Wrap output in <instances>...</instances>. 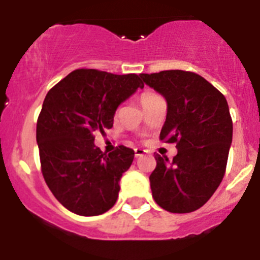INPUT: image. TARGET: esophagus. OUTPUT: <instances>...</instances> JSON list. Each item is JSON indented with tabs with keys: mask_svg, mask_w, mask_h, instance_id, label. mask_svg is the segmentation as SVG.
Listing matches in <instances>:
<instances>
[{
	"mask_svg": "<svg viewBox=\"0 0 260 260\" xmlns=\"http://www.w3.org/2000/svg\"><path fill=\"white\" fill-rule=\"evenodd\" d=\"M146 152H147L146 150H142V148H135V157H141V156H143Z\"/></svg>",
	"mask_w": 260,
	"mask_h": 260,
	"instance_id": "obj_1",
	"label": "esophagus"
}]
</instances>
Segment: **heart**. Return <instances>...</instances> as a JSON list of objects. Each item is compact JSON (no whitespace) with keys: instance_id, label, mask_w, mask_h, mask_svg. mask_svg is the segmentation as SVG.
<instances>
[{"instance_id":"obj_1","label":"heart","mask_w":260,"mask_h":260,"mask_svg":"<svg viewBox=\"0 0 260 260\" xmlns=\"http://www.w3.org/2000/svg\"><path fill=\"white\" fill-rule=\"evenodd\" d=\"M152 95H155V93H152V92H144L143 95L141 96V103H142V100H144V99H147V98H150V96H152Z\"/></svg>"}]
</instances>
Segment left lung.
Wrapping results in <instances>:
<instances>
[{
	"label": "left lung",
	"instance_id": "8db88e82",
	"mask_svg": "<svg viewBox=\"0 0 260 260\" xmlns=\"http://www.w3.org/2000/svg\"><path fill=\"white\" fill-rule=\"evenodd\" d=\"M167 102L160 139L176 143L173 161L156 155L150 176L152 197L164 210L187 213L213 195L226 168L233 137L229 107L221 92L201 75L183 70L141 74Z\"/></svg>",
	"mask_w": 260,
	"mask_h": 260
}]
</instances>
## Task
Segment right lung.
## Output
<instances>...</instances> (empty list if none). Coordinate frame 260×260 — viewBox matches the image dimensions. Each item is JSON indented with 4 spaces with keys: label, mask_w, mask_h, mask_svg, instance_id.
Masks as SVG:
<instances>
[{
    "label": "right lung",
    "mask_w": 260,
    "mask_h": 260,
    "mask_svg": "<svg viewBox=\"0 0 260 260\" xmlns=\"http://www.w3.org/2000/svg\"><path fill=\"white\" fill-rule=\"evenodd\" d=\"M143 87L137 74L80 69L45 96L36 126L41 172L57 201L71 212L98 216L117 202L134 151L118 146L103 152L93 133L112 127L119 104Z\"/></svg>",
    "instance_id": "right-lung-1"
}]
</instances>
